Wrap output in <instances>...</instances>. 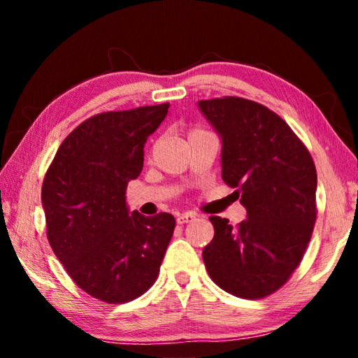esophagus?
Masks as SVG:
<instances>
[{
  "label": "esophagus",
  "instance_id": "34e87169",
  "mask_svg": "<svg viewBox=\"0 0 358 358\" xmlns=\"http://www.w3.org/2000/svg\"><path fill=\"white\" fill-rule=\"evenodd\" d=\"M194 220H196V213H183V215H180V216L177 217V222L181 224V226H183V224L192 222Z\"/></svg>",
  "mask_w": 358,
  "mask_h": 358
}]
</instances>
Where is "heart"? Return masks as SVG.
Returning a JSON list of instances; mask_svg holds the SVG:
<instances>
[{
    "instance_id": "heart-1",
    "label": "heart",
    "mask_w": 358,
    "mask_h": 358,
    "mask_svg": "<svg viewBox=\"0 0 358 358\" xmlns=\"http://www.w3.org/2000/svg\"><path fill=\"white\" fill-rule=\"evenodd\" d=\"M196 132H202V129H192L189 134H196Z\"/></svg>"
}]
</instances>
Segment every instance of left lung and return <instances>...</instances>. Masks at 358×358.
Returning a JSON list of instances; mask_svg holds the SVG:
<instances>
[{
    "mask_svg": "<svg viewBox=\"0 0 358 358\" xmlns=\"http://www.w3.org/2000/svg\"><path fill=\"white\" fill-rule=\"evenodd\" d=\"M221 136L222 180L246 208L237 226L210 216L215 237L202 257L211 280L240 299L281 289L300 265L316 222V166L295 132L268 107L237 96L199 101Z\"/></svg>",
    "mask_w": 358,
    "mask_h": 358,
    "instance_id": "8db88e82",
    "label": "left lung"
}]
</instances>
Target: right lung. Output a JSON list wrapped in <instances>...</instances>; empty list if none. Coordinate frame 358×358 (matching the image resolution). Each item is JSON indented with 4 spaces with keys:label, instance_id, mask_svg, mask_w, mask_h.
<instances>
[{
    "label": "right lung",
    "instance_id": "add662e5",
    "mask_svg": "<svg viewBox=\"0 0 358 358\" xmlns=\"http://www.w3.org/2000/svg\"><path fill=\"white\" fill-rule=\"evenodd\" d=\"M171 104L104 112L59 145L42 183L47 238L78 287L126 303L153 286L175 229L171 213L147 217L126 205L143 167V147Z\"/></svg>",
    "mask_w": 358,
    "mask_h": 358
}]
</instances>
